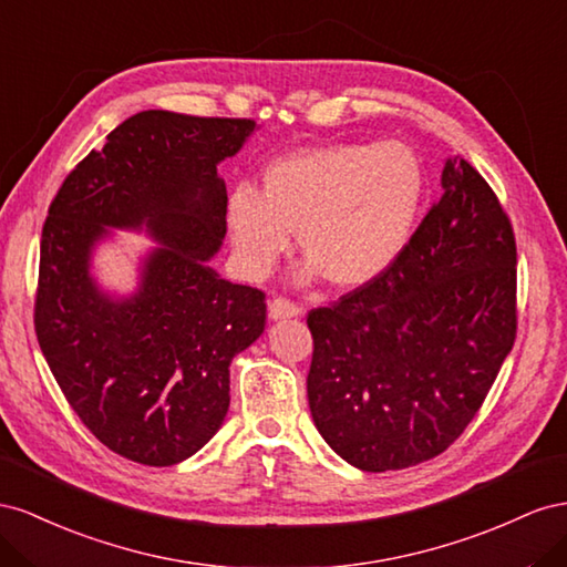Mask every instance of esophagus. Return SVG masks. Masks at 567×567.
<instances>
[{
	"label": "esophagus",
	"mask_w": 567,
	"mask_h": 567,
	"mask_svg": "<svg viewBox=\"0 0 567 567\" xmlns=\"http://www.w3.org/2000/svg\"><path fill=\"white\" fill-rule=\"evenodd\" d=\"M268 316L272 320H278V318H297V316H301V306L285 299V297H275L268 303Z\"/></svg>",
	"instance_id": "obj_1"
}]
</instances>
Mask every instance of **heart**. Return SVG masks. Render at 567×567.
I'll use <instances>...</instances> for the list:
<instances>
[{
	"label": "heart",
	"mask_w": 567,
	"mask_h": 567,
	"mask_svg": "<svg viewBox=\"0 0 567 567\" xmlns=\"http://www.w3.org/2000/svg\"><path fill=\"white\" fill-rule=\"evenodd\" d=\"M261 187L239 185L225 208L241 264L270 270L299 233L309 270L332 287L355 289L378 280L411 245L427 173L399 140L326 144L275 158Z\"/></svg>",
	"instance_id": "b5f03b06"
}]
</instances>
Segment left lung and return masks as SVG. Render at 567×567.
Masks as SVG:
<instances>
[{"mask_svg": "<svg viewBox=\"0 0 567 567\" xmlns=\"http://www.w3.org/2000/svg\"><path fill=\"white\" fill-rule=\"evenodd\" d=\"M406 251L378 280L311 309L306 390L318 432L365 473L454 444L517 332V249L489 183L456 156Z\"/></svg>", "mask_w": 567, "mask_h": 567, "instance_id": "left-lung-1", "label": "left lung"}]
</instances>
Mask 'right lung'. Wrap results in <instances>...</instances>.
Listing matches in <instances>:
<instances>
[{"label": "right lung", "instance_id": "right-lung-1", "mask_svg": "<svg viewBox=\"0 0 567 567\" xmlns=\"http://www.w3.org/2000/svg\"><path fill=\"white\" fill-rule=\"evenodd\" d=\"M254 118L142 111L61 183L40 239L35 334L63 396L113 454L175 465L212 440L230 406V361L266 330V295L208 266L225 237L216 166ZM147 221L162 247L141 292L111 302L86 272L110 227Z\"/></svg>", "mask_w": 567, "mask_h": 567}]
</instances>
